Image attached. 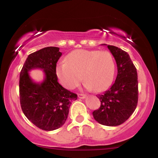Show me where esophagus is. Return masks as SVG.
<instances>
[{
    "label": "esophagus",
    "instance_id": "1",
    "mask_svg": "<svg viewBox=\"0 0 158 158\" xmlns=\"http://www.w3.org/2000/svg\"><path fill=\"white\" fill-rule=\"evenodd\" d=\"M78 98L80 99H84L86 98V95L85 94H78Z\"/></svg>",
    "mask_w": 158,
    "mask_h": 158
}]
</instances>
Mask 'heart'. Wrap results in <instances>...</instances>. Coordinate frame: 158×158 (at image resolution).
Here are the masks:
<instances>
[{
  "instance_id": "1",
  "label": "heart",
  "mask_w": 158,
  "mask_h": 158,
  "mask_svg": "<svg viewBox=\"0 0 158 158\" xmlns=\"http://www.w3.org/2000/svg\"><path fill=\"white\" fill-rule=\"evenodd\" d=\"M114 73V59L107 51L75 50L56 66L59 82L67 89L77 87L82 77L86 89L103 92L112 84Z\"/></svg>"
}]
</instances>
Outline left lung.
<instances>
[{"mask_svg":"<svg viewBox=\"0 0 158 158\" xmlns=\"http://www.w3.org/2000/svg\"><path fill=\"white\" fill-rule=\"evenodd\" d=\"M107 45L117 66V76L107 91L99 94L101 107L93 111V117L100 124L117 127L133 114L138 103V75L127 52L113 45Z\"/></svg>","mask_w":158,"mask_h":158,"instance_id":"8db88e82","label":"left lung"}]
</instances>
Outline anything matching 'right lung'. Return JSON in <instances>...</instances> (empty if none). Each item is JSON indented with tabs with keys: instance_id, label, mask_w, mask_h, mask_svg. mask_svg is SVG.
I'll return each instance as SVG.
<instances>
[{
	"instance_id": "add662e5",
	"label": "right lung",
	"mask_w": 158,
	"mask_h": 158,
	"mask_svg": "<svg viewBox=\"0 0 158 158\" xmlns=\"http://www.w3.org/2000/svg\"><path fill=\"white\" fill-rule=\"evenodd\" d=\"M57 47H47L28 56L19 76V99L23 114L39 129L55 130L65 123L71 103L77 94L57 82L56 66L62 55ZM42 69L44 80L35 83L29 72Z\"/></svg>"
}]
</instances>
